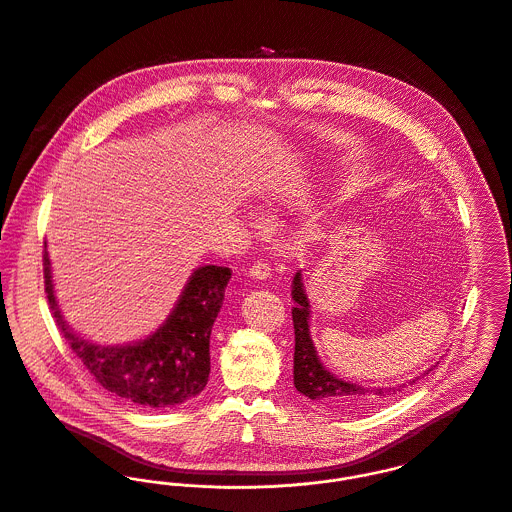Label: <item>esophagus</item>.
I'll return each instance as SVG.
<instances>
[{
  "label": "esophagus",
  "mask_w": 512,
  "mask_h": 512,
  "mask_svg": "<svg viewBox=\"0 0 512 512\" xmlns=\"http://www.w3.org/2000/svg\"><path fill=\"white\" fill-rule=\"evenodd\" d=\"M269 275H271V267L265 261H255L253 267L249 269V277L257 279V281H265V279H269Z\"/></svg>",
  "instance_id": "34e87169"
}]
</instances>
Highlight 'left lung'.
<instances>
[{"label": "left lung", "mask_w": 512, "mask_h": 512, "mask_svg": "<svg viewBox=\"0 0 512 512\" xmlns=\"http://www.w3.org/2000/svg\"><path fill=\"white\" fill-rule=\"evenodd\" d=\"M293 326H295V388L310 398L312 402L340 411V413H358L362 409L372 408L378 402H384L392 396H398L406 386H413L421 376L429 374L423 372L421 376H415L408 384H400L396 388H364L352 382H346L332 372H328L314 348V342L310 338V303H308L305 283L301 271L293 279Z\"/></svg>", "instance_id": "obj_1"}]
</instances>
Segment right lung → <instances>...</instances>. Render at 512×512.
Instances as JSON below:
<instances>
[{
  "label": "right lung",
  "instance_id": "obj_1",
  "mask_svg": "<svg viewBox=\"0 0 512 512\" xmlns=\"http://www.w3.org/2000/svg\"><path fill=\"white\" fill-rule=\"evenodd\" d=\"M43 275L59 330L104 390L126 402L158 409L184 404L204 390L209 378V334L231 279L227 267H198L156 332L116 346L91 342L71 330L55 299L47 243Z\"/></svg>",
  "mask_w": 512,
  "mask_h": 512
}]
</instances>
